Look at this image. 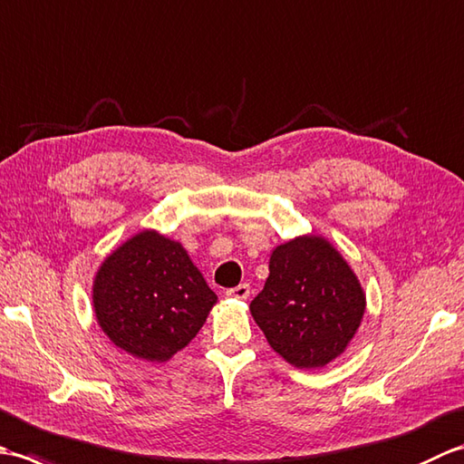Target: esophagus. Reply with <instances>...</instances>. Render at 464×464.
<instances>
[{"mask_svg": "<svg viewBox=\"0 0 464 464\" xmlns=\"http://www.w3.org/2000/svg\"><path fill=\"white\" fill-rule=\"evenodd\" d=\"M249 293H251V287L247 283H241V285H237V287H231V289H227V297H233V299H247L249 297Z\"/></svg>", "mask_w": 464, "mask_h": 464, "instance_id": "34e87169", "label": "esophagus"}]
</instances>
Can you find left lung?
<instances>
[{"mask_svg": "<svg viewBox=\"0 0 464 464\" xmlns=\"http://www.w3.org/2000/svg\"><path fill=\"white\" fill-rule=\"evenodd\" d=\"M364 304L343 255L319 235H303L271 253L269 277L249 309L273 351L297 369H319L347 349Z\"/></svg>", "mask_w": 464, "mask_h": 464, "instance_id": "left-lung-1", "label": "left lung"}]
</instances>
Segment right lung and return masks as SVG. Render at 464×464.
Here are the masks:
<instances>
[{
    "label": "right lung",
    "mask_w": 464,
    "mask_h": 464,
    "mask_svg": "<svg viewBox=\"0 0 464 464\" xmlns=\"http://www.w3.org/2000/svg\"><path fill=\"white\" fill-rule=\"evenodd\" d=\"M215 303L183 245L151 229L107 255L93 281L102 331L115 347L151 362L187 347Z\"/></svg>",
    "instance_id": "1"
}]
</instances>
